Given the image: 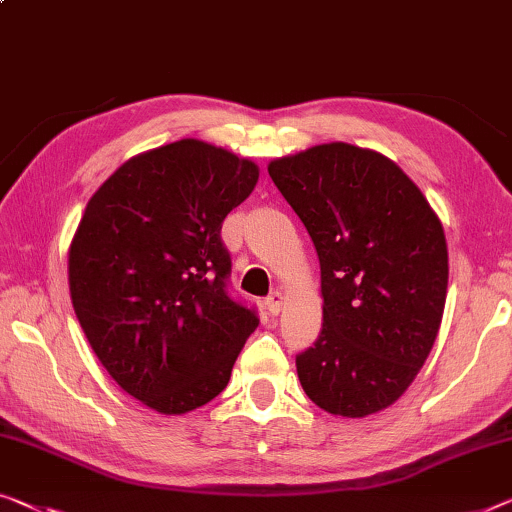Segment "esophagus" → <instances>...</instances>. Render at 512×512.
<instances>
[{
    "label": "esophagus",
    "mask_w": 512,
    "mask_h": 512,
    "mask_svg": "<svg viewBox=\"0 0 512 512\" xmlns=\"http://www.w3.org/2000/svg\"><path fill=\"white\" fill-rule=\"evenodd\" d=\"M282 305H285V294L282 292H273L269 299H266V310H269L271 315H280Z\"/></svg>",
    "instance_id": "esophagus-1"
}]
</instances>
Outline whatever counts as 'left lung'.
Listing matches in <instances>:
<instances>
[{
	"instance_id": "1",
	"label": "left lung",
	"mask_w": 512,
	"mask_h": 512,
	"mask_svg": "<svg viewBox=\"0 0 512 512\" xmlns=\"http://www.w3.org/2000/svg\"><path fill=\"white\" fill-rule=\"evenodd\" d=\"M269 177L315 243L324 329L296 356L333 416L391 407L437 340L448 289L444 225L398 163L347 142L273 158Z\"/></svg>"
}]
</instances>
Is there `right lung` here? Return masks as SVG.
Wrapping results in <instances>:
<instances>
[{
    "instance_id": "right-lung-1",
    "label": "right lung",
    "mask_w": 512,
    "mask_h": 512,
    "mask_svg": "<svg viewBox=\"0 0 512 512\" xmlns=\"http://www.w3.org/2000/svg\"><path fill=\"white\" fill-rule=\"evenodd\" d=\"M259 167L186 137L142 151L91 195L68 246V289L110 377L165 416L211 402L259 319L225 292L227 213Z\"/></svg>"
}]
</instances>
